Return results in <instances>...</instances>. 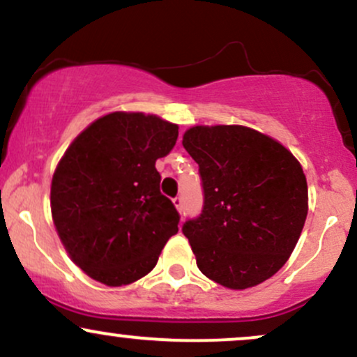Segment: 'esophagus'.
Segmentation results:
<instances>
[{"mask_svg": "<svg viewBox=\"0 0 357 357\" xmlns=\"http://www.w3.org/2000/svg\"><path fill=\"white\" fill-rule=\"evenodd\" d=\"M173 203H174L176 210L181 213L183 211V198H181V196H176V198L173 199Z\"/></svg>", "mask_w": 357, "mask_h": 357, "instance_id": "esophagus-1", "label": "esophagus"}]
</instances>
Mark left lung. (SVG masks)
<instances>
[{
	"label": "left lung",
	"mask_w": 357,
	"mask_h": 357,
	"mask_svg": "<svg viewBox=\"0 0 357 357\" xmlns=\"http://www.w3.org/2000/svg\"><path fill=\"white\" fill-rule=\"evenodd\" d=\"M183 146L198 162L203 210L188 220L198 268L216 284L243 290L285 265L307 218L301 162L275 139L243 126H196Z\"/></svg>",
	"instance_id": "1"
}]
</instances>
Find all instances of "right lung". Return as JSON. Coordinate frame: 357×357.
<instances>
[{
  "mask_svg": "<svg viewBox=\"0 0 357 357\" xmlns=\"http://www.w3.org/2000/svg\"><path fill=\"white\" fill-rule=\"evenodd\" d=\"M178 126L142 112L97 119L65 151L52 179L56 231L73 264L109 287L132 284L178 233L179 213L159 191L155 161Z\"/></svg>",
  "mask_w": 357,
  "mask_h": 357,
  "instance_id": "obj_1",
  "label": "right lung"
}]
</instances>
